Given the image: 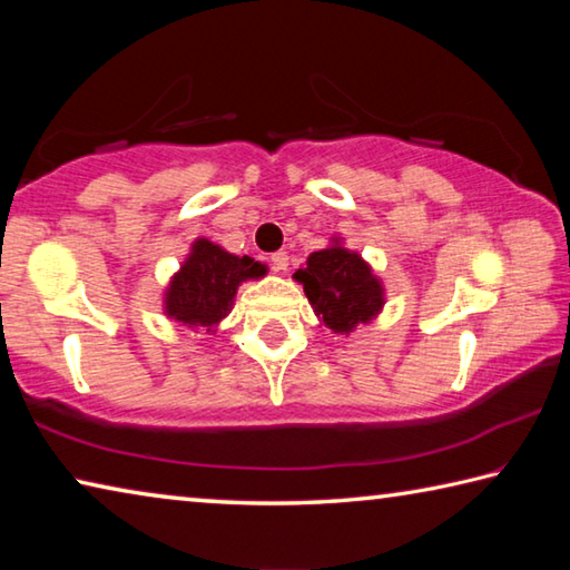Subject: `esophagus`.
Wrapping results in <instances>:
<instances>
[{"label": "esophagus", "instance_id": "1", "mask_svg": "<svg viewBox=\"0 0 570 570\" xmlns=\"http://www.w3.org/2000/svg\"><path fill=\"white\" fill-rule=\"evenodd\" d=\"M272 266L276 268V272H286V268H288L286 250H276V254H272Z\"/></svg>", "mask_w": 570, "mask_h": 570}]
</instances>
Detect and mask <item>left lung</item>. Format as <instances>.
I'll return each mask as SVG.
<instances>
[{
	"label": "left lung",
	"mask_w": 570,
	"mask_h": 570,
	"mask_svg": "<svg viewBox=\"0 0 570 570\" xmlns=\"http://www.w3.org/2000/svg\"><path fill=\"white\" fill-rule=\"evenodd\" d=\"M304 284L308 304L334 334H350L356 324H370L384 306V286L364 258L334 238L330 248L314 250L294 274Z\"/></svg>",
	"instance_id": "1"
}]
</instances>
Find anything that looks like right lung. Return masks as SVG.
Listing matches in <instances>:
<instances>
[{"label":"right lung","instance_id":"right-lung-1","mask_svg":"<svg viewBox=\"0 0 570 570\" xmlns=\"http://www.w3.org/2000/svg\"><path fill=\"white\" fill-rule=\"evenodd\" d=\"M266 266L250 256H234L208 238L193 240L190 254L180 272L170 278L163 296L166 316L183 326H214L226 320L238 286L248 278H262Z\"/></svg>","mask_w":570,"mask_h":570}]
</instances>
